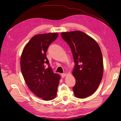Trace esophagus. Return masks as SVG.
Listing matches in <instances>:
<instances>
[{
    "label": "esophagus",
    "mask_w": 121,
    "mask_h": 121,
    "mask_svg": "<svg viewBox=\"0 0 121 121\" xmlns=\"http://www.w3.org/2000/svg\"><path fill=\"white\" fill-rule=\"evenodd\" d=\"M65 76H66V74H65V73H63V74H61V76L62 78L65 77Z\"/></svg>",
    "instance_id": "1"
}]
</instances>
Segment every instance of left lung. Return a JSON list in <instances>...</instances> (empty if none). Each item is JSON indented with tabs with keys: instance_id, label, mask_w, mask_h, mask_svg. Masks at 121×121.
<instances>
[{
	"instance_id": "1",
	"label": "left lung",
	"mask_w": 121,
	"mask_h": 121,
	"mask_svg": "<svg viewBox=\"0 0 121 121\" xmlns=\"http://www.w3.org/2000/svg\"><path fill=\"white\" fill-rule=\"evenodd\" d=\"M61 36L69 46L74 60L72 74L76 79L73 88L75 96L86 98L97 90L103 76L100 47L93 38L81 31L63 32Z\"/></svg>"
}]
</instances>
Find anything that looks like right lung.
<instances>
[{
    "label": "right lung",
    "instance_id": "add662e5",
    "mask_svg": "<svg viewBox=\"0 0 121 121\" xmlns=\"http://www.w3.org/2000/svg\"><path fill=\"white\" fill-rule=\"evenodd\" d=\"M57 33L40 34L32 37L21 56L22 73L27 85L35 95L44 100L56 96L60 76L50 67L46 53L49 45L58 37ZM45 64L49 65L46 68Z\"/></svg>",
    "mask_w": 121,
    "mask_h": 121
}]
</instances>
